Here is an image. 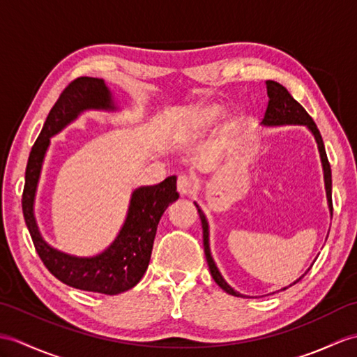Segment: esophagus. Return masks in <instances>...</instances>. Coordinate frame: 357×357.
Segmentation results:
<instances>
[{
  "instance_id": "esophagus-1",
  "label": "esophagus",
  "mask_w": 357,
  "mask_h": 357,
  "mask_svg": "<svg viewBox=\"0 0 357 357\" xmlns=\"http://www.w3.org/2000/svg\"><path fill=\"white\" fill-rule=\"evenodd\" d=\"M178 192L181 196H190L193 193V184L192 179L185 175H181L178 178Z\"/></svg>"
}]
</instances>
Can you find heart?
<instances>
[{
	"label": "heart",
	"instance_id": "1",
	"mask_svg": "<svg viewBox=\"0 0 357 357\" xmlns=\"http://www.w3.org/2000/svg\"><path fill=\"white\" fill-rule=\"evenodd\" d=\"M222 112V106L218 103H199L190 107L185 117L184 129H182V135L187 139L204 135L205 132H208L219 121ZM234 123L236 120L233 117L227 119L228 128L234 126Z\"/></svg>",
	"mask_w": 357,
	"mask_h": 357
}]
</instances>
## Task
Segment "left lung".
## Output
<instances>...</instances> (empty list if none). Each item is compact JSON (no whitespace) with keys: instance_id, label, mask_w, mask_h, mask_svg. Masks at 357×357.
Returning a JSON list of instances; mask_svg holds the SVG:
<instances>
[{"instance_id":"1","label":"left lung","mask_w":357,"mask_h":357,"mask_svg":"<svg viewBox=\"0 0 357 357\" xmlns=\"http://www.w3.org/2000/svg\"><path fill=\"white\" fill-rule=\"evenodd\" d=\"M266 88H268V97H269V102H268V109L264 112V119L261 121V126L264 128H278V126H304L307 128L310 134L313 135L314 141H317V146H318V152H319V158H321V164H322V172H324V187H326V196H327V204H328V210H330V216L333 214V206H331V170H330V164L327 160V153H326V147L324 143H322V137L319 134V130L317 128V124L312 120L310 115L305 112L304 107L298 103L295 98L289 94V91L283 86L280 85L278 82H273V80H266ZM196 208L199 213V218H201L202 222V229H204V251H205V257H206V263H208V268L211 272V277L213 280L216 281L219 284V287H222L223 291L229 295H234V296H243L240 292H237L236 289L231 287L225 278L222 277V273L219 271V268L216 266V263H214V259L211 255V250H210V225H208V220H206V216L204 214V211L201 210V206H199L196 202ZM307 273V272H305ZM305 273L295 280L292 284L298 283ZM292 284H289L287 287H291ZM287 287L280 289V291H286Z\"/></svg>"}]
</instances>
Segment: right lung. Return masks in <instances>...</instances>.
<instances>
[{"instance_id": "right-lung-1", "label": "right lung", "mask_w": 357, "mask_h": 357, "mask_svg": "<svg viewBox=\"0 0 357 357\" xmlns=\"http://www.w3.org/2000/svg\"><path fill=\"white\" fill-rule=\"evenodd\" d=\"M86 111H120L103 79H76L65 88L52 107L29 156L22 213L36 252L57 280L79 291L119 295L137 286L147 271L160 219L167 206L179 197L176 176H169L156 185L138 187L132 192L126 219L114 242L102 252L89 257L73 255L47 243L36 222L35 201L50 138Z\"/></svg>"}]
</instances>
